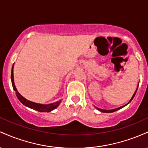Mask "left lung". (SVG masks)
<instances>
[{
    "label": "left lung",
    "mask_w": 148,
    "mask_h": 148,
    "mask_svg": "<svg viewBox=\"0 0 148 148\" xmlns=\"http://www.w3.org/2000/svg\"><path fill=\"white\" fill-rule=\"evenodd\" d=\"M137 89H138V87H137V88H136V91H135V92L134 93V95H133V96H132V99H131L130 100V101H129L128 103H127V104H125V105H124V106H120V107H119V108H114V109H111V110H106V109H101V108H97V107H96V106H95V108H97V109L98 110V111H101V112H103V113H113V112H115V111H118V110H119V109H120V108H123V107H125V106H127V104H128L129 103H130L131 101H132V100L133 99V98L134 97V96H135V95H136V91H137Z\"/></svg>",
    "instance_id": "8db88e82"
}]
</instances>
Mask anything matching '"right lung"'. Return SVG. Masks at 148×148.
<instances>
[{
	"instance_id": "right-lung-1",
	"label": "right lung",
	"mask_w": 148,
	"mask_h": 148,
	"mask_svg": "<svg viewBox=\"0 0 148 148\" xmlns=\"http://www.w3.org/2000/svg\"><path fill=\"white\" fill-rule=\"evenodd\" d=\"M13 69H14V64H13L12 67V72H11L12 85V87H13V89H14V90L16 92V95L17 97L18 100H19V101H21L24 106L39 112H47V113H49V112L52 111L53 110L56 108L57 107L60 105L61 100H59V101H56V102L48 103V104H42V103H38L33 102V101H29V100H28L27 99H25V97H23L17 91L16 86H15L14 81V74H13Z\"/></svg>"
}]
</instances>
